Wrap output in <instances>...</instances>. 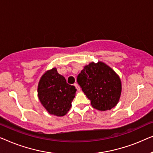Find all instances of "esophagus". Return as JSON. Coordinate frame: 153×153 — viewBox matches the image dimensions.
<instances>
[{
    "label": "esophagus",
    "instance_id": "34e87169",
    "mask_svg": "<svg viewBox=\"0 0 153 153\" xmlns=\"http://www.w3.org/2000/svg\"><path fill=\"white\" fill-rule=\"evenodd\" d=\"M74 85L75 87H76V88L77 89V91H79V90H80V87L79 86V85L77 84V83H74Z\"/></svg>",
    "mask_w": 153,
    "mask_h": 153
}]
</instances>
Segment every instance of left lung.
Masks as SVG:
<instances>
[{
	"mask_svg": "<svg viewBox=\"0 0 153 153\" xmlns=\"http://www.w3.org/2000/svg\"><path fill=\"white\" fill-rule=\"evenodd\" d=\"M77 82L96 109H111L120 100L122 91L120 77L104 62H93L85 65L77 76Z\"/></svg>",
	"mask_w": 153,
	"mask_h": 153,
	"instance_id": "obj_1",
	"label": "left lung"
}]
</instances>
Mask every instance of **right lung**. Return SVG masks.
<instances>
[{
  "mask_svg": "<svg viewBox=\"0 0 153 153\" xmlns=\"http://www.w3.org/2000/svg\"><path fill=\"white\" fill-rule=\"evenodd\" d=\"M76 89L67 83L56 68L48 70L42 76L37 93L41 104L50 114L63 116L72 106Z\"/></svg>",
  "mask_w": 153,
  "mask_h": 153,
  "instance_id": "add662e5",
  "label": "right lung"
}]
</instances>
